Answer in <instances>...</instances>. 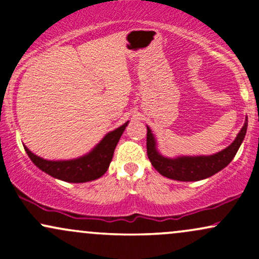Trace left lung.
<instances>
[{"instance_id": "1", "label": "left lung", "mask_w": 259, "mask_h": 259, "mask_svg": "<svg viewBox=\"0 0 259 259\" xmlns=\"http://www.w3.org/2000/svg\"><path fill=\"white\" fill-rule=\"evenodd\" d=\"M247 130V119L242 129L237 134L236 139L230 146L213 156L204 157H180V158L169 159L160 156L156 150V142L147 126V156L152 163L153 168L169 179L179 181H197L212 177L223 168H225L239 150Z\"/></svg>"}]
</instances>
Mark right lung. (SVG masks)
I'll list each match as a JSON object with an SVG mask.
<instances>
[{"mask_svg":"<svg viewBox=\"0 0 259 259\" xmlns=\"http://www.w3.org/2000/svg\"><path fill=\"white\" fill-rule=\"evenodd\" d=\"M126 125L127 121L114 132L107 134L92 152L78 159L59 160V162L46 160L35 156L25 146L24 148L32 163L45 173L68 183H86V181L99 179L106 173L113 158L115 146Z\"/></svg>","mask_w":259,"mask_h":259,"instance_id":"right-lung-1","label":"right lung"}]
</instances>
